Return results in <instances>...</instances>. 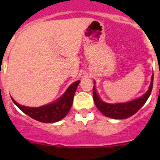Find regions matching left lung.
I'll return each mask as SVG.
<instances>
[{"mask_svg":"<svg viewBox=\"0 0 160 160\" xmlns=\"http://www.w3.org/2000/svg\"><path fill=\"white\" fill-rule=\"evenodd\" d=\"M153 86V74L152 76L151 83L149 90L142 98H138L134 101L121 104H108L101 101L97 93L94 86L93 88V98L95 105L99 111L106 117L114 119L128 118L135 114L143 105L149 98Z\"/></svg>","mask_w":160,"mask_h":160,"instance_id":"left-lung-1","label":"left lung"}]
</instances>
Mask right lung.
Returning a JSON list of instances; mask_svg holds the SVG:
<instances>
[{"label": "right lung", "mask_w": 160, "mask_h": 160, "mask_svg": "<svg viewBox=\"0 0 160 160\" xmlns=\"http://www.w3.org/2000/svg\"><path fill=\"white\" fill-rule=\"evenodd\" d=\"M80 83V80L72 83L63 95L58 101L53 104L42 106L39 108H29L22 106L18 104L12 98L13 102L23 111L25 114L32 118L45 123H52L58 122L63 118L70 110L73 101L74 93L77 86Z\"/></svg>", "instance_id": "add662e5"}]
</instances>
